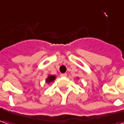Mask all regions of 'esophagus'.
<instances>
[{
	"label": "esophagus",
	"instance_id": "esophagus-1",
	"mask_svg": "<svg viewBox=\"0 0 124 124\" xmlns=\"http://www.w3.org/2000/svg\"><path fill=\"white\" fill-rule=\"evenodd\" d=\"M66 76H67V74H66V73H62V74H61V77H66Z\"/></svg>",
	"mask_w": 124,
	"mask_h": 124
}]
</instances>
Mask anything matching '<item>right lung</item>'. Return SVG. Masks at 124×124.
<instances>
[{"instance_id":"1","label":"right lung","mask_w":124,"mask_h":124,"mask_svg":"<svg viewBox=\"0 0 124 124\" xmlns=\"http://www.w3.org/2000/svg\"><path fill=\"white\" fill-rule=\"evenodd\" d=\"M55 79V75H49L47 77V78L46 79V83L49 84L51 82H53L54 80Z\"/></svg>"}]
</instances>
